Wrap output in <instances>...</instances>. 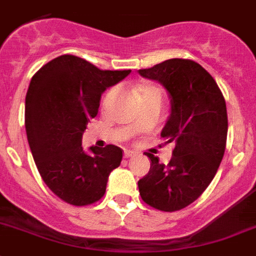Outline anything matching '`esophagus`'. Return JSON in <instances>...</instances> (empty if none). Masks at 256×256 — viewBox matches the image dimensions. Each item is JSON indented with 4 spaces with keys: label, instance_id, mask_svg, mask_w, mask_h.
Listing matches in <instances>:
<instances>
[{
    "label": "esophagus",
    "instance_id": "obj_1",
    "mask_svg": "<svg viewBox=\"0 0 256 256\" xmlns=\"http://www.w3.org/2000/svg\"><path fill=\"white\" fill-rule=\"evenodd\" d=\"M134 150H125V152H124V157H125V158H130V157H134Z\"/></svg>",
    "mask_w": 256,
    "mask_h": 256
}]
</instances>
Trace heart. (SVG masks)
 Wrapping results in <instances>:
<instances>
[{
  "instance_id": "obj_1",
  "label": "heart",
  "mask_w": 256,
  "mask_h": 256,
  "mask_svg": "<svg viewBox=\"0 0 256 256\" xmlns=\"http://www.w3.org/2000/svg\"><path fill=\"white\" fill-rule=\"evenodd\" d=\"M152 91H158V88H154V86H140V88H138L136 92L139 94V96H143V95L148 94V92H152ZM112 94V91H110L106 96H110Z\"/></svg>"
}]
</instances>
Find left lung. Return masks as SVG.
I'll return each mask as SVG.
<instances>
[{"label":"left lung","mask_w":256,"mask_h":256,"mask_svg":"<svg viewBox=\"0 0 256 256\" xmlns=\"http://www.w3.org/2000/svg\"><path fill=\"white\" fill-rule=\"evenodd\" d=\"M139 74L168 88L171 114L161 136L174 144L168 165L146 152L152 164L138 182L139 193L150 208L182 210L204 193L223 160L228 132L223 92L210 73L190 59H168Z\"/></svg>","instance_id":"8db88e82"}]
</instances>
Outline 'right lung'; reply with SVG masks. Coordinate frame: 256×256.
<instances>
[{
	"mask_svg": "<svg viewBox=\"0 0 256 256\" xmlns=\"http://www.w3.org/2000/svg\"><path fill=\"white\" fill-rule=\"evenodd\" d=\"M130 70H102L90 62L60 55L40 68L26 96V131L42 180L62 201L73 206L95 204L106 193L124 150L108 144L82 148V134L98 114L106 88Z\"/></svg>",
	"mask_w": 256,
	"mask_h": 256,
	"instance_id": "right-lung-1",
	"label": "right lung"
}]
</instances>
